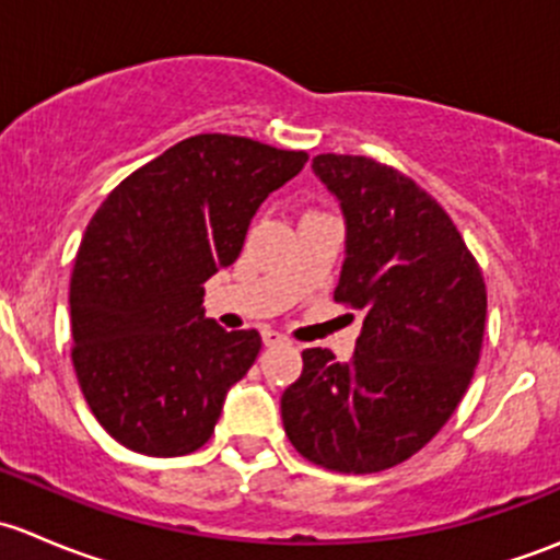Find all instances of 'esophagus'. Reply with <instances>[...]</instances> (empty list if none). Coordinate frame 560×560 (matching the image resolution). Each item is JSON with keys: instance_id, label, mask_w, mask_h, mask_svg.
<instances>
[{"instance_id": "esophagus-1", "label": "esophagus", "mask_w": 560, "mask_h": 560, "mask_svg": "<svg viewBox=\"0 0 560 560\" xmlns=\"http://www.w3.org/2000/svg\"><path fill=\"white\" fill-rule=\"evenodd\" d=\"M262 341L265 347H276V343H287V336H281L276 330H262Z\"/></svg>"}]
</instances>
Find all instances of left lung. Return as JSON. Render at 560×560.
I'll return each instance as SVG.
<instances>
[{
	"mask_svg": "<svg viewBox=\"0 0 560 560\" xmlns=\"http://www.w3.org/2000/svg\"><path fill=\"white\" fill-rule=\"evenodd\" d=\"M312 167L347 224L332 298L363 314V330L349 363L330 349L303 352L281 420L316 466L385 471L420 453L460 404L479 363L488 292L453 219L409 175L349 154H319Z\"/></svg>",
	"mask_w": 560,
	"mask_h": 560,
	"instance_id": "8db88e82",
	"label": "left lung"
}]
</instances>
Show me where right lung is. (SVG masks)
<instances>
[{"instance_id":"1","label":"right lung","mask_w":560,"mask_h":560,"mask_svg":"<svg viewBox=\"0 0 560 560\" xmlns=\"http://www.w3.org/2000/svg\"><path fill=\"white\" fill-rule=\"evenodd\" d=\"M306 160L238 135H195L97 208L70 279L72 365L118 444L178 457L211 439L262 338L208 319L202 284L238 259L257 208Z\"/></svg>"}]
</instances>
